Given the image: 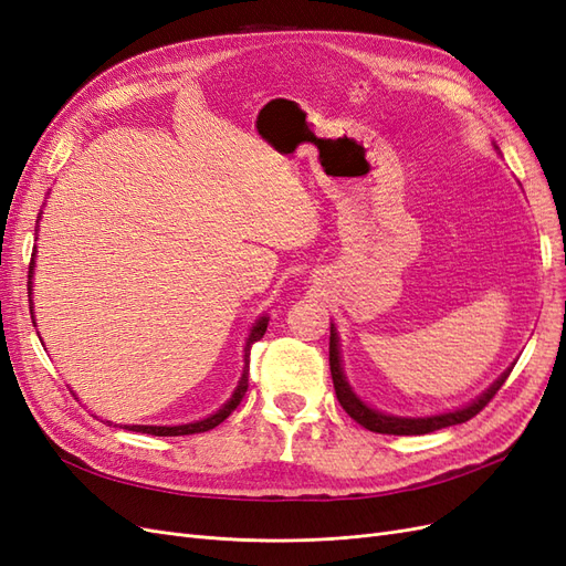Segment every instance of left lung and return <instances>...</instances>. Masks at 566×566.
I'll return each instance as SVG.
<instances>
[{
    "instance_id": "8db88e82",
    "label": "left lung",
    "mask_w": 566,
    "mask_h": 566,
    "mask_svg": "<svg viewBox=\"0 0 566 566\" xmlns=\"http://www.w3.org/2000/svg\"><path fill=\"white\" fill-rule=\"evenodd\" d=\"M515 366V364H512ZM512 366L495 380L486 391L479 394L474 401H470L468 406L449 410V413H437V416H422V418H403V416H391V413H382V410L370 408L366 401H361V397L352 389V385L345 378V368H342V356H339V337H337V328L335 323H331V375H333V385H335V394L339 406L347 410V413L370 432H380V434H430L437 430H443V427L451 424H460L468 422L470 418H474L479 410H482L493 397L495 391L503 387V382L507 380V375L512 370Z\"/></svg>"
}]
</instances>
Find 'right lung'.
<instances>
[{
  "instance_id": "add662e5",
  "label": "right lung",
  "mask_w": 566,
  "mask_h": 566,
  "mask_svg": "<svg viewBox=\"0 0 566 566\" xmlns=\"http://www.w3.org/2000/svg\"><path fill=\"white\" fill-rule=\"evenodd\" d=\"M40 217H42V212H40ZM38 224H40V219H38ZM35 254H38V248L32 250V262H30V271H28V297H32V273H35ZM30 314H32V323H35V310H32V300H30ZM266 325H269V316L266 314L254 321L252 331H250V335L245 339V349H243L245 366H243V373H241V380H238V385H235V389L231 394V399L224 406H221L219 410H214L212 416L202 418V420H196V422H186V424H125V430L142 432V434H153V437H184V434L208 432V430H212V427H217L219 422H224L233 413L235 406L241 403V399L245 397V391H248V373H250V349H252V345H254L256 339L264 337ZM119 427H123V424H119Z\"/></svg>"
}]
</instances>
